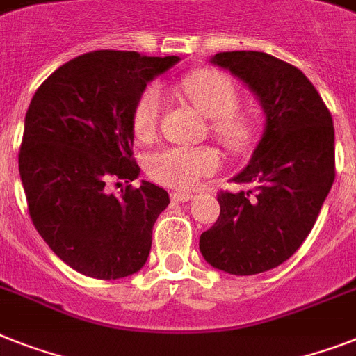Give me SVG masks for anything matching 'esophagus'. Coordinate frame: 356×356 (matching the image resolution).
<instances>
[{
    "instance_id": "34e87169",
    "label": "esophagus",
    "mask_w": 356,
    "mask_h": 356,
    "mask_svg": "<svg viewBox=\"0 0 356 356\" xmlns=\"http://www.w3.org/2000/svg\"><path fill=\"white\" fill-rule=\"evenodd\" d=\"M172 201H177V203H184V201H190L193 199V193L190 192H172L170 193Z\"/></svg>"
}]
</instances>
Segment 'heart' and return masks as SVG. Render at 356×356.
Listing matches in <instances>:
<instances>
[{"label": "heart", "mask_w": 356, "mask_h": 356, "mask_svg": "<svg viewBox=\"0 0 356 356\" xmlns=\"http://www.w3.org/2000/svg\"><path fill=\"white\" fill-rule=\"evenodd\" d=\"M181 88L199 111L212 118L210 128L221 143L232 149L243 148L250 137V124L243 113L236 109L239 93L232 78L208 69L188 74ZM161 108L163 89L157 82L148 83L133 108V131L137 138L148 140L155 135ZM219 164V153L210 146H168L149 155L148 172L164 186L188 190L212 175Z\"/></svg>", "instance_id": "obj_1"}]
</instances>
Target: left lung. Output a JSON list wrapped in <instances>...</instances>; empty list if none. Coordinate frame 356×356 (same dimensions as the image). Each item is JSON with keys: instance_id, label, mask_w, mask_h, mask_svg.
Masks as SVG:
<instances>
[{"instance_id": "8db88e82", "label": "left lung", "mask_w": 356, "mask_h": 356, "mask_svg": "<svg viewBox=\"0 0 356 356\" xmlns=\"http://www.w3.org/2000/svg\"><path fill=\"white\" fill-rule=\"evenodd\" d=\"M258 97L265 131L250 163L234 181L247 192L218 193V221L199 238L213 268L250 276L287 261L313 230L334 181V128L309 78L258 51L212 56Z\"/></svg>"}]
</instances>
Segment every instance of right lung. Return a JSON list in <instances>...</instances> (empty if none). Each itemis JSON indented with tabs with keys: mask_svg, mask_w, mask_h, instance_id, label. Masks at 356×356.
Masks as SVG:
<instances>
[{
	"mask_svg": "<svg viewBox=\"0 0 356 356\" xmlns=\"http://www.w3.org/2000/svg\"><path fill=\"white\" fill-rule=\"evenodd\" d=\"M179 56L95 51L58 67L25 115L19 177L38 234L76 273L118 280L144 267L152 230L168 192L133 181V108L138 95ZM120 186V183H117Z\"/></svg>",
	"mask_w": 356,
	"mask_h": 356,
	"instance_id": "obj_1",
	"label": "right lung"
}]
</instances>
